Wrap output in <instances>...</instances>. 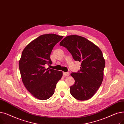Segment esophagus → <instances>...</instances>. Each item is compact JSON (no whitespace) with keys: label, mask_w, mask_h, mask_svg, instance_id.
<instances>
[{"label":"esophagus","mask_w":124,"mask_h":124,"mask_svg":"<svg viewBox=\"0 0 124 124\" xmlns=\"http://www.w3.org/2000/svg\"><path fill=\"white\" fill-rule=\"evenodd\" d=\"M63 75L65 77H68L69 75V72H64Z\"/></svg>","instance_id":"obj_1"}]
</instances>
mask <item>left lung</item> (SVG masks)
I'll return each instance as SVG.
<instances>
[{
	"instance_id": "left-lung-1",
	"label": "left lung",
	"mask_w": 124,
	"mask_h": 124,
	"mask_svg": "<svg viewBox=\"0 0 124 124\" xmlns=\"http://www.w3.org/2000/svg\"><path fill=\"white\" fill-rule=\"evenodd\" d=\"M60 45L66 48L75 61L81 62L80 70L71 73L75 83L70 87V94L79 100L89 99L103 79L105 61L102 51L92 42L77 35L65 37Z\"/></svg>"
}]
</instances>
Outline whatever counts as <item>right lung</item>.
<instances>
[{"mask_svg":"<svg viewBox=\"0 0 124 124\" xmlns=\"http://www.w3.org/2000/svg\"><path fill=\"white\" fill-rule=\"evenodd\" d=\"M63 36L55 34H43L32 40L23 50L19 62L22 82L36 98L45 100L55 92L56 84L63 72L46 68L52 64L50 55L54 46Z\"/></svg>","mask_w":124,"mask_h":124,"instance_id":"add662e5","label":"right lung"}]
</instances>
